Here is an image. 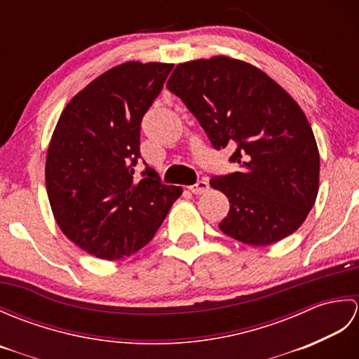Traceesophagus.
<instances>
[{"label":"esophagus","mask_w":359,"mask_h":359,"mask_svg":"<svg viewBox=\"0 0 359 359\" xmlns=\"http://www.w3.org/2000/svg\"><path fill=\"white\" fill-rule=\"evenodd\" d=\"M208 188H210V184H208V182L205 180V179L199 180V182H197V184H194V185H191V187H188V189H189V191H191L193 194H203V193H207Z\"/></svg>","instance_id":"1"}]
</instances>
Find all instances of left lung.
Listing matches in <instances>:
<instances>
[{"label":"left lung","instance_id":"8db88e82","mask_svg":"<svg viewBox=\"0 0 359 359\" xmlns=\"http://www.w3.org/2000/svg\"><path fill=\"white\" fill-rule=\"evenodd\" d=\"M166 88L241 171L210 185L230 201L220 231L265 247L294 233L313 208L319 151L306 114L257 67L224 55L175 66Z\"/></svg>","mask_w":359,"mask_h":359}]
</instances>
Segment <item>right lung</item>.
Listing matches in <instances>:
<instances>
[{
	"mask_svg": "<svg viewBox=\"0 0 359 359\" xmlns=\"http://www.w3.org/2000/svg\"><path fill=\"white\" fill-rule=\"evenodd\" d=\"M174 65L128 62L67 103L46 156V189L60 230L95 257L117 261L154 238L180 187L163 185L140 157V123Z\"/></svg>",
	"mask_w": 359,
	"mask_h": 359,
	"instance_id": "add662e5",
	"label": "right lung"
}]
</instances>
